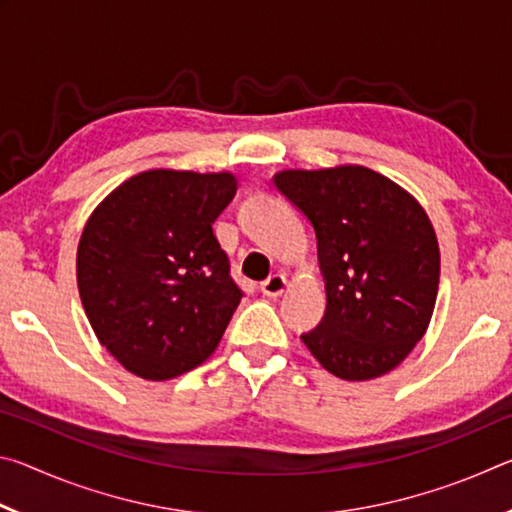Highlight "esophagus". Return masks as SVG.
<instances>
[{
	"label": "esophagus",
	"mask_w": 512,
	"mask_h": 512,
	"mask_svg": "<svg viewBox=\"0 0 512 512\" xmlns=\"http://www.w3.org/2000/svg\"><path fill=\"white\" fill-rule=\"evenodd\" d=\"M259 289H262V293L268 298L282 296L284 289H287V277H284L282 273H273L271 277H268V280L259 284Z\"/></svg>",
	"instance_id": "esophagus-1"
}]
</instances>
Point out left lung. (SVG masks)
Instances as JSON below:
<instances>
[{
  "mask_svg": "<svg viewBox=\"0 0 512 512\" xmlns=\"http://www.w3.org/2000/svg\"><path fill=\"white\" fill-rule=\"evenodd\" d=\"M275 187L316 232L327 309L302 341L348 381L386 375L427 332L440 250L427 212L381 173L345 167L275 173Z\"/></svg>",
  "mask_w": 512,
  "mask_h": 512,
  "instance_id": "1",
  "label": "left lung"
}]
</instances>
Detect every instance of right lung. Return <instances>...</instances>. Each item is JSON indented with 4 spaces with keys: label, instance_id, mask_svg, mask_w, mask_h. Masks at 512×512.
<instances>
[{
    "label": "right lung",
    "instance_id": "right-lung-1",
    "mask_svg": "<svg viewBox=\"0 0 512 512\" xmlns=\"http://www.w3.org/2000/svg\"><path fill=\"white\" fill-rule=\"evenodd\" d=\"M237 192L228 171L137 173L92 212L76 255L85 314L128 372L164 381L216 350L244 291L212 223Z\"/></svg>",
    "mask_w": 512,
    "mask_h": 512
}]
</instances>
